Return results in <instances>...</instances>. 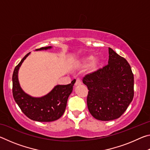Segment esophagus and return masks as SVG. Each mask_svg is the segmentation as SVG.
<instances>
[{"label":"esophagus","mask_w":150,"mask_h":150,"mask_svg":"<svg viewBox=\"0 0 150 150\" xmlns=\"http://www.w3.org/2000/svg\"><path fill=\"white\" fill-rule=\"evenodd\" d=\"M81 81L80 79H76L75 81V86H77V85H81Z\"/></svg>","instance_id":"1"}]
</instances>
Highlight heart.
<instances>
[{
	"label": "heart",
	"instance_id": "heart-1",
	"mask_svg": "<svg viewBox=\"0 0 150 150\" xmlns=\"http://www.w3.org/2000/svg\"><path fill=\"white\" fill-rule=\"evenodd\" d=\"M93 59V56H87L83 58V59H81V62L79 63V65L81 67H85L88 65V63L91 62V61ZM98 65V59H95L94 60L93 62L91 63L89 65V70L91 72H94L97 69Z\"/></svg>",
	"mask_w": 150,
	"mask_h": 150
}]
</instances>
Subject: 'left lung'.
<instances>
[{
  "instance_id": "obj_1",
  "label": "left lung",
  "mask_w": 150,
  "mask_h": 150,
  "mask_svg": "<svg viewBox=\"0 0 150 150\" xmlns=\"http://www.w3.org/2000/svg\"><path fill=\"white\" fill-rule=\"evenodd\" d=\"M108 64L83 78L87 86V106L94 118L102 121L122 115L134 97V75L128 62L108 47Z\"/></svg>"
}]
</instances>
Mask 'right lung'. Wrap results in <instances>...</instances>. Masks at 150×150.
Listing matches in <instances>:
<instances>
[{
	"label": "right lung",
	"mask_w": 150,
	"mask_h": 150,
	"mask_svg": "<svg viewBox=\"0 0 150 150\" xmlns=\"http://www.w3.org/2000/svg\"><path fill=\"white\" fill-rule=\"evenodd\" d=\"M52 46L41 47L35 51L47 50ZM30 54H26L14 70L12 75V94L14 100L25 115L32 120L38 122H52L59 119L65 110L67 99L72 93L75 80L70 84L57 85L41 97H34L25 93L20 87L18 71L24 61Z\"/></svg>",
	"instance_id": "1"
}]
</instances>
